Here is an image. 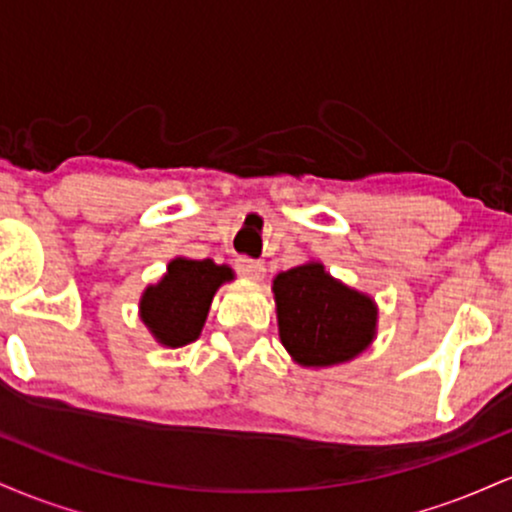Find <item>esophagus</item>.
Masks as SVG:
<instances>
[{"mask_svg": "<svg viewBox=\"0 0 512 512\" xmlns=\"http://www.w3.org/2000/svg\"><path fill=\"white\" fill-rule=\"evenodd\" d=\"M236 269L245 276V279H250V281H262L264 279V272H267L262 262L248 260V257H238Z\"/></svg>", "mask_w": 512, "mask_h": 512, "instance_id": "esophagus-1", "label": "esophagus"}]
</instances>
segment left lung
Listing matches in <instances>:
<instances>
[{"mask_svg": "<svg viewBox=\"0 0 512 512\" xmlns=\"http://www.w3.org/2000/svg\"><path fill=\"white\" fill-rule=\"evenodd\" d=\"M279 339L293 363L332 368L354 361L378 334V303L308 260L272 281Z\"/></svg>", "mask_w": 512, "mask_h": 512, "instance_id": "obj_1", "label": "left lung"}]
</instances>
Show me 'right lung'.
<instances>
[{"mask_svg":"<svg viewBox=\"0 0 512 512\" xmlns=\"http://www.w3.org/2000/svg\"><path fill=\"white\" fill-rule=\"evenodd\" d=\"M236 279L228 264L175 257L166 274L139 298V320L166 349L195 342L207 322L211 301L223 284Z\"/></svg>","mask_w":512,"mask_h":512,"instance_id":"1","label":"right lung"}]
</instances>
